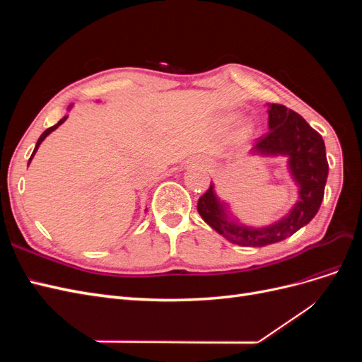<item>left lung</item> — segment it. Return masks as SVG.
<instances>
[{
    "mask_svg": "<svg viewBox=\"0 0 362 362\" xmlns=\"http://www.w3.org/2000/svg\"><path fill=\"white\" fill-rule=\"evenodd\" d=\"M269 133L250 148V156L286 157L287 172L298 189V199L286 216L264 226L240 222L229 202L218 198L214 182L198 202V213L217 234L238 246L259 247L282 242L317 214L327 180V160L322 136L296 112L281 104H267Z\"/></svg>",
    "mask_w": 362,
    "mask_h": 362,
    "instance_id": "8db88e82",
    "label": "left lung"
}]
</instances>
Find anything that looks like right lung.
I'll return each mask as SVG.
<instances>
[{
  "label": "right lung",
  "instance_id": "1",
  "mask_svg": "<svg viewBox=\"0 0 362 362\" xmlns=\"http://www.w3.org/2000/svg\"><path fill=\"white\" fill-rule=\"evenodd\" d=\"M96 103H101V101H96ZM71 108H72V104H71V105L68 107V112L71 110ZM66 119H68V115H64V116H63V117H62V119L59 120V122H57L56 125H52V127H49L48 129H45V131H43V133H42V136H40V137H39V140H37V144H36V146H35V151H33V154H31V157H30V160H28V164L31 163L33 157H35V156H36V152H37V149H39V146H40V144H42V141H43V140H45V139H47V137H48V136H49V134L52 133V131H56V129H57V128H59V127H60V125H62V124H63V122H64V120H66Z\"/></svg>",
  "mask_w": 362,
  "mask_h": 362
}]
</instances>
